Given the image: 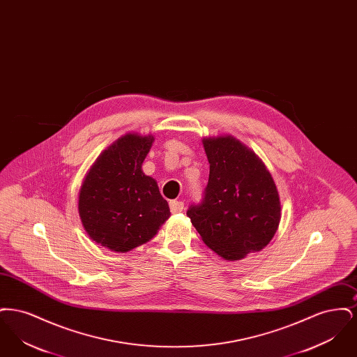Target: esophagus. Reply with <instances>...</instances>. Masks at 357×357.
I'll return each mask as SVG.
<instances>
[{
  "label": "esophagus",
  "mask_w": 357,
  "mask_h": 357,
  "mask_svg": "<svg viewBox=\"0 0 357 357\" xmlns=\"http://www.w3.org/2000/svg\"><path fill=\"white\" fill-rule=\"evenodd\" d=\"M185 208V204L181 201H171L170 202V210L172 214H176V213H181L183 211Z\"/></svg>",
  "instance_id": "obj_1"
}]
</instances>
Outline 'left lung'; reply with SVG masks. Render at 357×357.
<instances>
[{
  "label": "left lung",
  "instance_id": "obj_1",
  "mask_svg": "<svg viewBox=\"0 0 357 357\" xmlns=\"http://www.w3.org/2000/svg\"><path fill=\"white\" fill-rule=\"evenodd\" d=\"M210 163L202 202L187 217L204 243L226 261L262 250L280 220V195L264 162L236 137H204Z\"/></svg>",
  "mask_w": 357,
  "mask_h": 357
}]
</instances>
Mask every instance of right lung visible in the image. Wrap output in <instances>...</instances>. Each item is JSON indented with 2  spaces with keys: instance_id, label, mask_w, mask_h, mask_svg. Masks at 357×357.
I'll return each instance as SVG.
<instances>
[{
  "instance_id": "1",
  "label": "right lung",
  "mask_w": 357,
  "mask_h": 357,
  "mask_svg": "<svg viewBox=\"0 0 357 357\" xmlns=\"http://www.w3.org/2000/svg\"><path fill=\"white\" fill-rule=\"evenodd\" d=\"M153 142V135L121 136L100 153L80 188L79 215L86 234L112 252L149 242L170 217L156 181L142 170Z\"/></svg>"
}]
</instances>
